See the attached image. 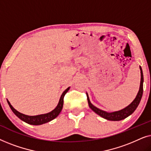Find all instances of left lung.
<instances>
[{"label":"left lung","mask_w":151,"mask_h":151,"mask_svg":"<svg viewBox=\"0 0 151 151\" xmlns=\"http://www.w3.org/2000/svg\"><path fill=\"white\" fill-rule=\"evenodd\" d=\"M140 71H141V81H140V86H139V90L137 93V96L135 98L131 104H129V106L126 107L122 110L118 111H115L113 113H108L106 111H104L102 110H100L93 106L91 103L89 98H88V95L86 94L87 96V100L89 107L94 111L95 113H96L97 114L100 115V116L102 117L103 118L108 119V120L111 121H119L122 119H125L126 117H129L130 115H131L134 111H135V109H137V107L139 105L140 100H141L142 94H143V82H144V77H143V73H142V67H139Z\"/></svg>","instance_id":"1"}]
</instances>
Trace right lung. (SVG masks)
<instances>
[{"instance_id":"obj_1","label":"right lung","mask_w":151,"mask_h":151,"mask_svg":"<svg viewBox=\"0 0 151 151\" xmlns=\"http://www.w3.org/2000/svg\"><path fill=\"white\" fill-rule=\"evenodd\" d=\"M69 89V87H68L67 89L63 93L60 98L58 104L57 106L55 107V109H53V110L52 111H51V112L46 113V114L36 115V116H29V115H24L22 114V113H20V112H18V111H16V109L12 106L11 104H10L8 100H7V102L9 105V107L11 108L12 111H13L14 114H15L18 118L21 119V120L24 121V122L27 124H29L40 125V124H42L49 122L51 121L52 119L55 118V117L60 114V113L61 112L62 109H63V103H64V97H65V94L67 93Z\"/></svg>"}]
</instances>
